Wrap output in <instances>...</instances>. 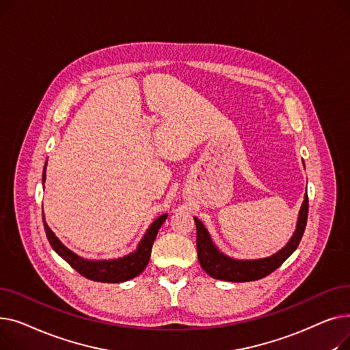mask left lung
<instances>
[{"label":"left lung","mask_w":350,"mask_h":350,"mask_svg":"<svg viewBox=\"0 0 350 350\" xmlns=\"http://www.w3.org/2000/svg\"><path fill=\"white\" fill-rule=\"evenodd\" d=\"M308 194L304 196V203L301 206L297 228L293 231L291 240L278 252L272 254L267 258L258 260H235L218 250L206 226L194 217L197 228V254L198 261L210 277L228 282H248L261 280L277 268H280L288 256L295 251L304 235L306 219H308Z\"/></svg>","instance_id":"left-lung-1"}]
</instances>
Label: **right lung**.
<instances>
[{"instance_id": "obj_1", "label": "right lung", "mask_w": 350, "mask_h": 350, "mask_svg": "<svg viewBox=\"0 0 350 350\" xmlns=\"http://www.w3.org/2000/svg\"><path fill=\"white\" fill-rule=\"evenodd\" d=\"M45 169L46 164L44 167V174H42V183H45ZM44 218V215H42ZM167 218V214H161L157 217L154 221L150 224V227L147 228L144 232L143 238L140 243L137 244V248L127 254L124 256H120V258L115 260H86L82 258V256L77 255L69 248H66L61 241L59 238L53 234V231L48 227L45 218H44V228L46 232V238L53 248V251L57 252L59 256L73 268L77 269L82 277L96 281V282H107V284H119L132 280L137 275L143 272L146 265L149 264L150 260V254H152V247L156 240V235L161 227V224L165 221Z\"/></svg>"}]
</instances>
